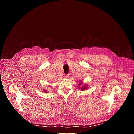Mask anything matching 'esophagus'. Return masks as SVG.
Segmentation results:
<instances>
[{"label": "esophagus", "mask_w": 134, "mask_h": 134, "mask_svg": "<svg viewBox=\"0 0 134 134\" xmlns=\"http://www.w3.org/2000/svg\"><path fill=\"white\" fill-rule=\"evenodd\" d=\"M69 76V75H66L65 76V78H68Z\"/></svg>", "instance_id": "34e87169"}]
</instances>
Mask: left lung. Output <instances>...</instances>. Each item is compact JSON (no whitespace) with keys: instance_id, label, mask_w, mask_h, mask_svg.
<instances>
[{"instance_id":"left-lung-1","label":"left lung","mask_w":134,"mask_h":134,"mask_svg":"<svg viewBox=\"0 0 134 134\" xmlns=\"http://www.w3.org/2000/svg\"><path fill=\"white\" fill-rule=\"evenodd\" d=\"M79 86H80V85H82V83H79ZM83 87V86H82ZM87 86H85L83 88H82V89H81V90H82V91H84V90H86V88H87Z\"/></svg>"}]
</instances>
